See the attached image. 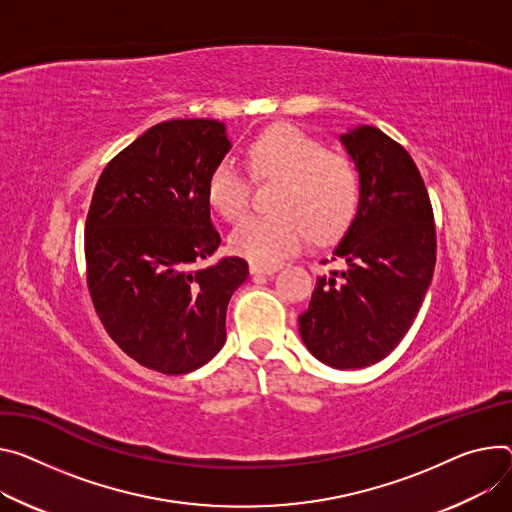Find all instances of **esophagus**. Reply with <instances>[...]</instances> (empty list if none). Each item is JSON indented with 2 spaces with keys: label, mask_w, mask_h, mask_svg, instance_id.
Segmentation results:
<instances>
[{
  "label": "esophagus",
  "mask_w": 512,
  "mask_h": 512,
  "mask_svg": "<svg viewBox=\"0 0 512 512\" xmlns=\"http://www.w3.org/2000/svg\"><path fill=\"white\" fill-rule=\"evenodd\" d=\"M277 269H280V267H275V265H259V263H251V265H249L251 275H271V273H275Z\"/></svg>",
  "instance_id": "1"
}]
</instances>
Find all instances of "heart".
<instances>
[{"label":"heart","mask_w":512,"mask_h":512,"mask_svg":"<svg viewBox=\"0 0 512 512\" xmlns=\"http://www.w3.org/2000/svg\"><path fill=\"white\" fill-rule=\"evenodd\" d=\"M249 163L261 179H282L275 214L243 218L230 235V249L275 265L300 251L314 235L329 241L349 226L359 204V175L349 157L327 151L292 124H273L249 145ZM210 204L226 220L241 218L251 204V181L235 159H222L208 177Z\"/></svg>","instance_id":"heart-1"}]
</instances>
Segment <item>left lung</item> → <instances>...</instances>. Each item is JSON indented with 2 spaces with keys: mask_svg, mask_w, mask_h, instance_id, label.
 I'll return each instance as SVG.
<instances>
[{
  "mask_svg": "<svg viewBox=\"0 0 512 512\" xmlns=\"http://www.w3.org/2000/svg\"><path fill=\"white\" fill-rule=\"evenodd\" d=\"M341 143L359 171L357 214L333 251L347 267L320 277L298 324L316 359L359 369L408 333L433 280L437 237L425 181L402 145L376 126H357Z\"/></svg>",
  "mask_w": 512,
  "mask_h": 512,
  "instance_id": "left-lung-1",
  "label": "left lung"
}]
</instances>
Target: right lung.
<instances>
[{
    "mask_svg": "<svg viewBox=\"0 0 512 512\" xmlns=\"http://www.w3.org/2000/svg\"><path fill=\"white\" fill-rule=\"evenodd\" d=\"M224 124L169 120L102 171L85 220L87 290L110 339L167 376L208 363L226 341L230 296L249 277L220 247L206 185L228 153Z\"/></svg>",
    "mask_w": 512,
    "mask_h": 512,
    "instance_id": "add662e5",
    "label": "right lung"
}]
</instances>
